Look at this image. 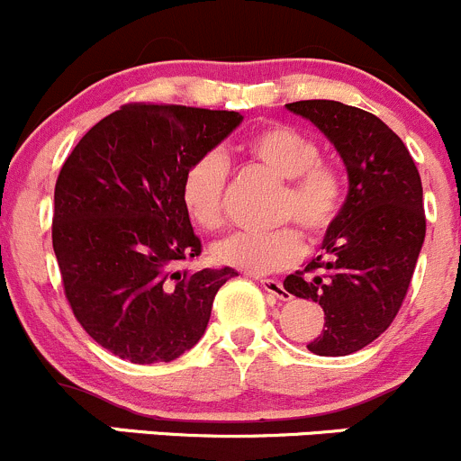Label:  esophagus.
I'll return each instance as SVG.
<instances>
[{"instance_id":"34e87169","label":"esophagus","mask_w":461,"mask_h":461,"mask_svg":"<svg viewBox=\"0 0 461 461\" xmlns=\"http://www.w3.org/2000/svg\"><path fill=\"white\" fill-rule=\"evenodd\" d=\"M260 287H263L267 294L276 296V299H281V301L290 299V292H287L285 287H283V283L276 281V278H260Z\"/></svg>"}]
</instances>
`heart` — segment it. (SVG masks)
Wrapping results in <instances>:
<instances>
[{"mask_svg": "<svg viewBox=\"0 0 461 461\" xmlns=\"http://www.w3.org/2000/svg\"><path fill=\"white\" fill-rule=\"evenodd\" d=\"M319 151V142L310 133L290 124H267L243 142L249 160L283 180L274 221L294 222L312 243L328 234L346 198L341 167ZM225 158L213 151L194 158L180 180V203L198 230L216 231L225 222ZM298 230L283 225L272 231H236L213 245L212 258L248 274L276 272L303 254Z\"/></svg>", "mask_w": 461, "mask_h": 461, "instance_id": "heart-1", "label": "heart"}]
</instances>
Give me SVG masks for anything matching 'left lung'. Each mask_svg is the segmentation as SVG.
Here are the masks:
<instances>
[{"label": "left lung", "instance_id": "obj_1", "mask_svg": "<svg viewBox=\"0 0 461 461\" xmlns=\"http://www.w3.org/2000/svg\"><path fill=\"white\" fill-rule=\"evenodd\" d=\"M287 109L337 147L350 189L319 257L283 285L325 312V330L308 350L352 355L390 328L406 299L426 236L420 171L402 138L368 111L334 100H301Z\"/></svg>", "mask_w": 461, "mask_h": 461}]
</instances>
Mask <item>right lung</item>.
I'll return each mask as SVG.
<instances>
[{
  "label": "right lung",
  "instance_id": "obj_1",
  "mask_svg": "<svg viewBox=\"0 0 461 461\" xmlns=\"http://www.w3.org/2000/svg\"><path fill=\"white\" fill-rule=\"evenodd\" d=\"M240 120L236 111L131 102L88 129L59 169L53 249L64 294L88 337L120 359H178L236 276L231 267H180L203 252L180 180Z\"/></svg>",
  "mask_w": 461,
  "mask_h": 461
}]
</instances>
